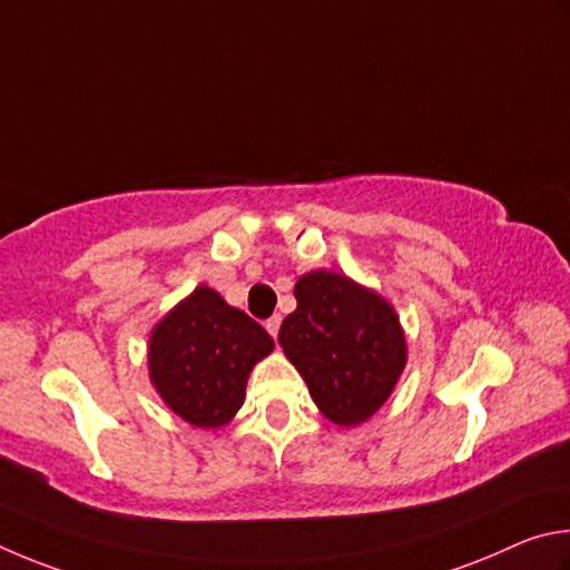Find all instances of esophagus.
Segmentation results:
<instances>
[{
  "label": "esophagus",
  "instance_id": "34e87169",
  "mask_svg": "<svg viewBox=\"0 0 570 570\" xmlns=\"http://www.w3.org/2000/svg\"><path fill=\"white\" fill-rule=\"evenodd\" d=\"M279 323H283V317H279V315H273V317H269V321L265 323V327H267V333H269V335H273V337H275V341H277V333H279Z\"/></svg>",
  "mask_w": 570,
  "mask_h": 570
}]
</instances>
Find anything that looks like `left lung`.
<instances>
[{
	"instance_id": "left-lung-1",
	"label": "left lung",
	"mask_w": 570,
	"mask_h": 570,
	"mask_svg": "<svg viewBox=\"0 0 570 570\" xmlns=\"http://www.w3.org/2000/svg\"><path fill=\"white\" fill-rule=\"evenodd\" d=\"M297 307L279 325V345L315 405L337 425H357L401 377L407 347L393 305L343 273L313 269L295 283Z\"/></svg>"
}]
</instances>
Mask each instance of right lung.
I'll return each mask as SVG.
<instances>
[{
  "mask_svg": "<svg viewBox=\"0 0 570 570\" xmlns=\"http://www.w3.org/2000/svg\"><path fill=\"white\" fill-rule=\"evenodd\" d=\"M273 347L263 325L199 285L153 327L149 381L183 421L219 428L243 407L249 371Z\"/></svg>",
  "mask_w": 570,
  "mask_h": 570,
  "instance_id": "add662e5",
  "label": "right lung"
}]
</instances>
